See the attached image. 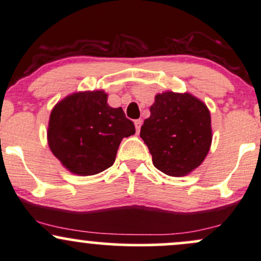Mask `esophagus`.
<instances>
[{"label":"esophagus","mask_w":261,"mask_h":261,"mask_svg":"<svg viewBox=\"0 0 261 261\" xmlns=\"http://www.w3.org/2000/svg\"><path fill=\"white\" fill-rule=\"evenodd\" d=\"M141 125H142V120H141V119H139V120H135V127H136L137 134L140 133V130H141Z\"/></svg>","instance_id":"obj_1"}]
</instances>
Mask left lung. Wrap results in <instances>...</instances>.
Here are the masks:
<instances>
[{
  "mask_svg": "<svg viewBox=\"0 0 261 261\" xmlns=\"http://www.w3.org/2000/svg\"><path fill=\"white\" fill-rule=\"evenodd\" d=\"M149 112L140 136L155 168L170 176L187 175L197 168L212 141L207 107L189 93L164 92L155 95Z\"/></svg>",
  "mask_w": 261,
  "mask_h": 261,
  "instance_id": "left-lung-1",
  "label": "left lung"
}]
</instances>
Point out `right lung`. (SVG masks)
Here are the masks:
<instances>
[{"label": "right lung", "instance_id": "right-lung-1", "mask_svg": "<svg viewBox=\"0 0 261 261\" xmlns=\"http://www.w3.org/2000/svg\"><path fill=\"white\" fill-rule=\"evenodd\" d=\"M103 91L81 92L56 104L50 115L47 141L70 172L93 175L112 167L124 137L135 134L121 108L107 103Z\"/></svg>", "mask_w": 261, "mask_h": 261}]
</instances>
